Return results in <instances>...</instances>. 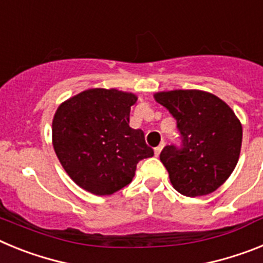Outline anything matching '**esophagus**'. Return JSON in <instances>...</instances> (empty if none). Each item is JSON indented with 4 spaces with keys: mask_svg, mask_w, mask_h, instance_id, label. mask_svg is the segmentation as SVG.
<instances>
[{
    "mask_svg": "<svg viewBox=\"0 0 263 263\" xmlns=\"http://www.w3.org/2000/svg\"><path fill=\"white\" fill-rule=\"evenodd\" d=\"M164 147V142H162L160 143L159 146H158V147H155L154 148V153H155V157H159V154H160V152H162V148Z\"/></svg>",
    "mask_w": 263,
    "mask_h": 263,
    "instance_id": "1",
    "label": "esophagus"
}]
</instances>
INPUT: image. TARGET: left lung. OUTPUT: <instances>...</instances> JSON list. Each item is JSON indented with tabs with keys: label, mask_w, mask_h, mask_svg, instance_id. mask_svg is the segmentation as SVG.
<instances>
[{
	"label": "left lung",
	"mask_w": 263,
	"mask_h": 263,
	"mask_svg": "<svg viewBox=\"0 0 263 263\" xmlns=\"http://www.w3.org/2000/svg\"><path fill=\"white\" fill-rule=\"evenodd\" d=\"M157 103L176 120L182 146H166L160 162L176 191L188 197L216 191L233 173L242 143V126L221 99L204 90L158 92Z\"/></svg>",
	"instance_id": "1"
}]
</instances>
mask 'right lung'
Listing matches in <instances>:
<instances>
[{
    "label": "right lung",
    "instance_id": "right-lung-1",
    "mask_svg": "<svg viewBox=\"0 0 263 263\" xmlns=\"http://www.w3.org/2000/svg\"><path fill=\"white\" fill-rule=\"evenodd\" d=\"M137 96L93 88L71 97L55 111L52 145L69 178L104 196L129 184L139 160L154 155L141 129L129 126Z\"/></svg>",
    "mask_w": 263,
    "mask_h": 263
}]
</instances>
